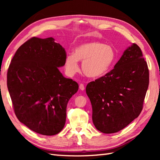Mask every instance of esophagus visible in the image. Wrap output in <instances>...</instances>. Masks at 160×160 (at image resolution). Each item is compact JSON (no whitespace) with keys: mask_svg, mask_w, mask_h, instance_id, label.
Listing matches in <instances>:
<instances>
[{"mask_svg":"<svg viewBox=\"0 0 160 160\" xmlns=\"http://www.w3.org/2000/svg\"><path fill=\"white\" fill-rule=\"evenodd\" d=\"M79 89H80V90H82V91L84 90V84H80V85H79Z\"/></svg>","mask_w":160,"mask_h":160,"instance_id":"esophagus-1","label":"esophagus"}]
</instances>
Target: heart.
Returning <instances> with one entry per match:
<instances>
[{
    "instance_id": "b5f03b06",
    "label": "heart",
    "mask_w": 160,
    "mask_h": 160,
    "mask_svg": "<svg viewBox=\"0 0 160 160\" xmlns=\"http://www.w3.org/2000/svg\"><path fill=\"white\" fill-rule=\"evenodd\" d=\"M117 53L113 46L99 41L84 42L78 45L73 53L67 55L64 67L67 74L73 76L79 71L78 61H82V70L90 78H100L113 69Z\"/></svg>"
}]
</instances>
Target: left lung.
Here are the masks:
<instances>
[{"mask_svg":"<svg viewBox=\"0 0 160 160\" xmlns=\"http://www.w3.org/2000/svg\"><path fill=\"white\" fill-rule=\"evenodd\" d=\"M148 84L147 63L141 49L133 43L124 51L113 69L86 87L98 130L107 134L117 132L137 118Z\"/></svg>","mask_w":160,"mask_h":160,"instance_id":"obj_1","label":"left lung"}]
</instances>
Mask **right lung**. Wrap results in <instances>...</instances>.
Returning <instances> with one entry per match:
<instances>
[{
	"label": "right lung",
	"instance_id": "obj_1",
	"mask_svg": "<svg viewBox=\"0 0 160 160\" xmlns=\"http://www.w3.org/2000/svg\"><path fill=\"white\" fill-rule=\"evenodd\" d=\"M54 38L33 37L16 51L8 71V88L17 118L32 131L56 135L66 122L67 103L78 84L64 78L66 52Z\"/></svg>",
	"mask_w": 160,
	"mask_h": 160
}]
</instances>
